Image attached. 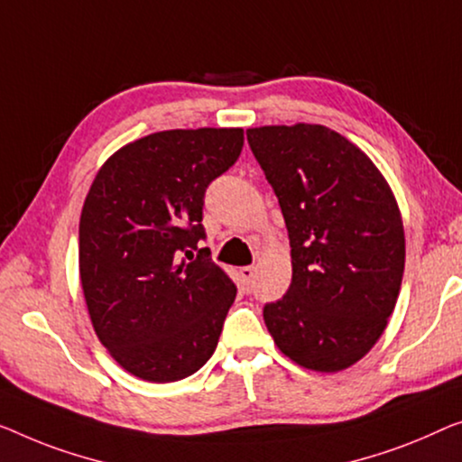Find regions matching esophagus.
Returning <instances> with one entry per match:
<instances>
[{
    "instance_id": "obj_1",
    "label": "esophagus",
    "mask_w": 462,
    "mask_h": 462,
    "mask_svg": "<svg viewBox=\"0 0 462 462\" xmlns=\"http://www.w3.org/2000/svg\"><path fill=\"white\" fill-rule=\"evenodd\" d=\"M240 278H243L246 284H249V282L254 278V267L253 265H246V267H240Z\"/></svg>"
}]
</instances>
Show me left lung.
<instances>
[{"label":"left lung","mask_w":462,"mask_h":462,"mask_svg":"<svg viewBox=\"0 0 462 462\" xmlns=\"http://www.w3.org/2000/svg\"><path fill=\"white\" fill-rule=\"evenodd\" d=\"M291 238L292 282L263 307L273 342L305 369L361 361L394 311L404 272L402 216L382 171L321 124L246 130Z\"/></svg>","instance_id":"obj_1"}]
</instances>
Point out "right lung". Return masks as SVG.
Instances as JSON below:
<instances>
[{
    "mask_svg": "<svg viewBox=\"0 0 462 462\" xmlns=\"http://www.w3.org/2000/svg\"><path fill=\"white\" fill-rule=\"evenodd\" d=\"M243 143V128L162 130L116 151L88 189L79 228L88 318L144 382L184 380L217 346L236 286L197 245L205 190Z\"/></svg>",
    "mask_w": 462,
    "mask_h": 462,
    "instance_id": "obj_1",
    "label": "right lung"
}]
</instances>
